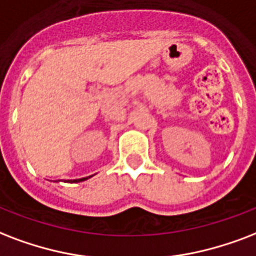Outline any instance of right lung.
<instances>
[{
	"instance_id": "1",
	"label": "right lung",
	"mask_w": 256,
	"mask_h": 256,
	"mask_svg": "<svg viewBox=\"0 0 256 256\" xmlns=\"http://www.w3.org/2000/svg\"><path fill=\"white\" fill-rule=\"evenodd\" d=\"M93 175L86 176V178H81V179H74V180H68V183H80V182H85V180H88L89 178H92Z\"/></svg>"
}]
</instances>
